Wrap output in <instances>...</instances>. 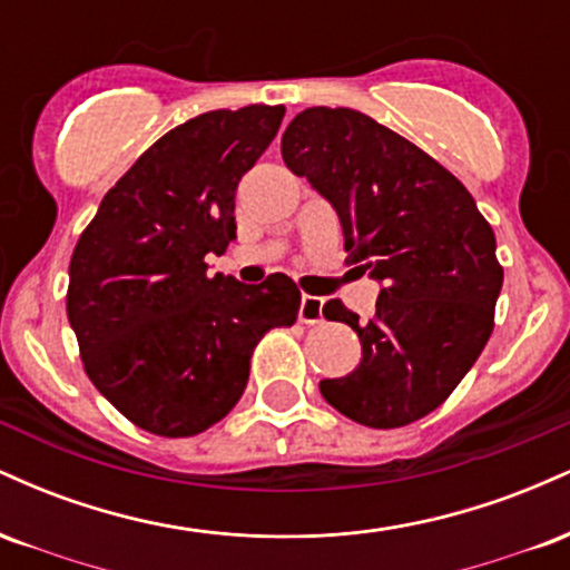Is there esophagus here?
I'll return each instance as SVG.
<instances>
[{
	"instance_id": "34e87169",
	"label": "esophagus",
	"mask_w": 570,
	"mask_h": 570,
	"mask_svg": "<svg viewBox=\"0 0 570 570\" xmlns=\"http://www.w3.org/2000/svg\"><path fill=\"white\" fill-rule=\"evenodd\" d=\"M299 322L303 324H322L324 318V299L322 297H311V294H303L299 299Z\"/></svg>"
}]
</instances>
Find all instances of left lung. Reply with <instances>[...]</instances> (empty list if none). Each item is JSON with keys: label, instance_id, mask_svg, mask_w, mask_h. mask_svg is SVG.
Instances as JSON below:
<instances>
[{"label": "left lung", "instance_id": "8db88e82", "mask_svg": "<svg viewBox=\"0 0 570 570\" xmlns=\"http://www.w3.org/2000/svg\"><path fill=\"white\" fill-rule=\"evenodd\" d=\"M281 155L332 203L348 257L381 284L367 324L340 299L324 305L356 332L362 358L318 383L322 396L362 426H407L453 394L493 332L495 235L448 168L356 109L299 112Z\"/></svg>", "mask_w": 570, "mask_h": 570}]
</instances>
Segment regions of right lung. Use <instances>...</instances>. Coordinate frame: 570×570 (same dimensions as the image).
Listing matches in <instances>:
<instances>
[{
	"label": "right lung",
	"instance_id": "right-lung-1",
	"mask_svg": "<svg viewBox=\"0 0 570 570\" xmlns=\"http://www.w3.org/2000/svg\"><path fill=\"white\" fill-rule=\"evenodd\" d=\"M284 112L252 104L168 130L77 240L67 313L85 372L149 434L193 436L222 421L265 332L297 322L299 289L284 273L254 286L206 265L235 238V189Z\"/></svg>",
	"mask_w": 570,
	"mask_h": 570
}]
</instances>
